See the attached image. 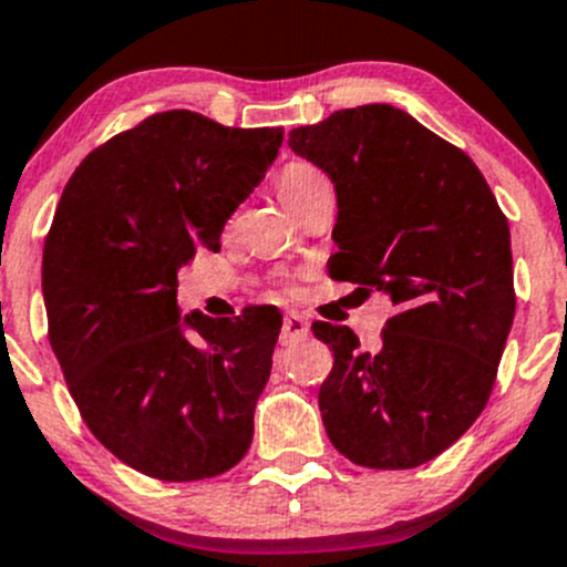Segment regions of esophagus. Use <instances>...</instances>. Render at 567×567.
Returning <instances> with one entry per match:
<instances>
[{
	"mask_svg": "<svg viewBox=\"0 0 567 567\" xmlns=\"http://www.w3.org/2000/svg\"><path fill=\"white\" fill-rule=\"evenodd\" d=\"M307 334H310V321H307L305 316H299V312H288L282 321V334H279V343L282 346L296 343V340H305Z\"/></svg>",
	"mask_w": 567,
	"mask_h": 567,
	"instance_id": "esophagus-1",
	"label": "esophagus"
}]
</instances>
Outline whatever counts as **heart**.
<instances>
[{
	"instance_id": "heart-1",
	"label": "heart",
	"mask_w": 567,
	"mask_h": 567,
	"mask_svg": "<svg viewBox=\"0 0 567 567\" xmlns=\"http://www.w3.org/2000/svg\"><path fill=\"white\" fill-rule=\"evenodd\" d=\"M321 177L323 174L318 172V168L307 166V163H290V166H285L282 174H279V196H282L285 205H288V202H293L301 190L310 188V185Z\"/></svg>"
}]
</instances>
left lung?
I'll return each instance as SVG.
<instances>
[{
    "label": "left lung",
    "mask_w": 567,
    "mask_h": 567,
    "mask_svg": "<svg viewBox=\"0 0 567 567\" xmlns=\"http://www.w3.org/2000/svg\"><path fill=\"white\" fill-rule=\"evenodd\" d=\"M338 194L329 277L390 296L377 351L316 321L334 365L323 426L365 468L430 463L491 399L515 318L509 227L468 155L393 104L338 110L288 137Z\"/></svg>",
    "instance_id": "1"
}]
</instances>
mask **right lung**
Here are the masks:
<instances>
[{
    "instance_id": "add662e5",
    "label": "right lung",
    "mask_w": 567,
    "mask_h": 567,
    "mask_svg": "<svg viewBox=\"0 0 567 567\" xmlns=\"http://www.w3.org/2000/svg\"><path fill=\"white\" fill-rule=\"evenodd\" d=\"M282 135L168 110L93 150L60 196L41 271L49 343L87 430L141 474L210 480L249 452L282 316L179 318L177 271L221 249Z\"/></svg>"
}]
</instances>
